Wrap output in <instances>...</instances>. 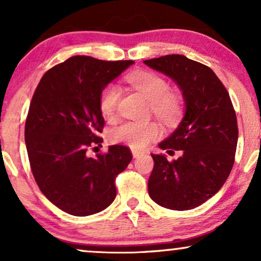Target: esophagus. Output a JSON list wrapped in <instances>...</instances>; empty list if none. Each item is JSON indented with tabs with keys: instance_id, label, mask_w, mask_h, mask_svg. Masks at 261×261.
<instances>
[{
	"instance_id": "esophagus-1",
	"label": "esophagus",
	"mask_w": 261,
	"mask_h": 261,
	"mask_svg": "<svg viewBox=\"0 0 261 261\" xmlns=\"http://www.w3.org/2000/svg\"><path fill=\"white\" fill-rule=\"evenodd\" d=\"M142 154H143V152L137 151V149H133V157L134 158H139L140 155H142Z\"/></svg>"
}]
</instances>
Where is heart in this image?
<instances>
[{"label": "heart", "mask_w": 261, "mask_h": 261, "mask_svg": "<svg viewBox=\"0 0 261 261\" xmlns=\"http://www.w3.org/2000/svg\"><path fill=\"white\" fill-rule=\"evenodd\" d=\"M126 81L151 103L152 112L161 121L170 125L178 120L181 114V99L170 92L169 83L163 77L151 72H134L128 74ZM120 94V88L115 85L107 86L101 91L99 107L106 118L115 115ZM160 135L161 128L155 122L127 121L114 128L112 137L116 142L143 149Z\"/></svg>", "instance_id": "b5f03b06"}]
</instances>
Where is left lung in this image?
<instances>
[{
	"label": "left lung",
	"mask_w": 261,
	"mask_h": 261,
	"mask_svg": "<svg viewBox=\"0 0 261 261\" xmlns=\"http://www.w3.org/2000/svg\"><path fill=\"white\" fill-rule=\"evenodd\" d=\"M148 67L172 79L185 104L174 133L158 145L178 160L151 154L149 197L166 208L185 211L207 201L228 178L238 142V125L229 94L214 71L184 55L145 60Z\"/></svg>",
	"instance_id": "1"
}]
</instances>
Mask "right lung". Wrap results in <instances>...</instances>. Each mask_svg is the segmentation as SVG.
<instances>
[{
    "instance_id": "obj_1",
    "label": "right lung",
    "mask_w": 261,
    "mask_h": 261,
    "mask_svg": "<svg viewBox=\"0 0 261 261\" xmlns=\"http://www.w3.org/2000/svg\"><path fill=\"white\" fill-rule=\"evenodd\" d=\"M133 64L72 56L50 68L33 95L24 131L33 175L41 193L73 216L107 208L116 196V175L133 160L120 145L87 154L103 142L98 137L104 126L101 91Z\"/></svg>"
}]
</instances>
